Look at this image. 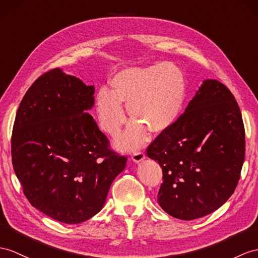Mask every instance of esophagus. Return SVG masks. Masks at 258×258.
<instances>
[{
  "label": "esophagus",
  "instance_id": "34e87169",
  "mask_svg": "<svg viewBox=\"0 0 258 258\" xmlns=\"http://www.w3.org/2000/svg\"><path fill=\"white\" fill-rule=\"evenodd\" d=\"M133 161L136 162V163H140L142 162L144 159H146V154H144L142 151H136V152H134L133 154Z\"/></svg>",
  "mask_w": 258,
  "mask_h": 258
}]
</instances>
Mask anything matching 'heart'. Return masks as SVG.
<instances>
[{"mask_svg":"<svg viewBox=\"0 0 258 258\" xmlns=\"http://www.w3.org/2000/svg\"><path fill=\"white\" fill-rule=\"evenodd\" d=\"M110 86L111 91L102 89L96 96L98 122L108 136H118L127 121L124 105L134 121L117 144L127 151L142 146L147 131L160 135L171 128L185 102L184 74L169 62L124 69L112 78Z\"/></svg>","mask_w":258,"mask_h":258,"instance_id":"b5f03b06","label":"heart"}]
</instances>
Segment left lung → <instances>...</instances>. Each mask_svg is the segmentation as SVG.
<instances>
[{
  "mask_svg": "<svg viewBox=\"0 0 258 258\" xmlns=\"http://www.w3.org/2000/svg\"><path fill=\"white\" fill-rule=\"evenodd\" d=\"M163 183L158 203L169 216L194 220L216 211L234 192L245 159V130L233 94L206 80L171 128L147 149Z\"/></svg>",
  "mask_w": 258,
  "mask_h": 258,
  "instance_id": "left-lung-1",
  "label": "left lung"
}]
</instances>
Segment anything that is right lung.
<instances>
[{
	"mask_svg": "<svg viewBox=\"0 0 258 258\" xmlns=\"http://www.w3.org/2000/svg\"><path fill=\"white\" fill-rule=\"evenodd\" d=\"M94 86L52 69L37 79L17 109L12 163L33 207L56 221L84 222L102 210L127 158L89 111Z\"/></svg>",
	"mask_w": 258,
	"mask_h": 258,
	"instance_id": "right-lung-1",
	"label": "right lung"
}]
</instances>
